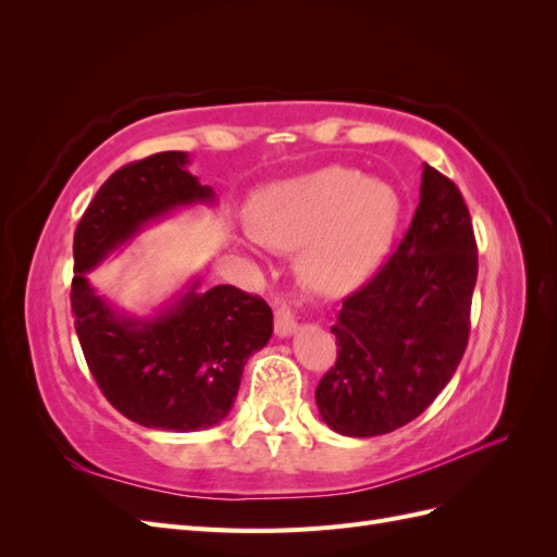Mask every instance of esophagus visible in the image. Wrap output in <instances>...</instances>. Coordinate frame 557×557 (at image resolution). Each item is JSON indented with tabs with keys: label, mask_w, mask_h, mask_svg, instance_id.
<instances>
[{
	"label": "esophagus",
	"mask_w": 557,
	"mask_h": 557,
	"mask_svg": "<svg viewBox=\"0 0 557 557\" xmlns=\"http://www.w3.org/2000/svg\"><path fill=\"white\" fill-rule=\"evenodd\" d=\"M295 330H297V315H295L293 307L283 305V307L276 311V315H274V332H276L278 336H290Z\"/></svg>",
	"instance_id": "1"
}]
</instances>
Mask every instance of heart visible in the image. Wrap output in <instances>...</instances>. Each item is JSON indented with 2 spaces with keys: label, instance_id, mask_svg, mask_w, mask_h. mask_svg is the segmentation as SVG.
<instances>
[{
  "label": "heart",
  "instance_id": "heart-1",
  "mask_svg": "<svg viewBox=\"0 0 557 557\" xmlns=\"http://www.w3.org/2000/svg\"><path fill=\"white\" fill-rule=\"evenodd\" d=\"M401 221L391 183L325 166L269 185L252 201L250 248L301 250L299 274L320 295H346L374 274Z\"/></svg>",
  "mask_w": 557,
  "mask_h": 557
}]
</instances>
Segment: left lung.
I'll return each mask as SVG.
<instances>
[{
    "label": "left lung",
    "mask_w": 557,
    "mask_h": 557,
    "mask_svg": "<svg viewBox=\"0 0 557 557\" xmlns=\"http://www.w3.org/2000/svg\"><path fill=\"white\" fill-rule=\"evenodd\" d=\"M476 274L462 193L425 164L401 244L344 299L332 325L339 350L315 387V404L334 432L387 434L430 407L465 356Z\"/></svg>",
    "instance_id": "left-lung-1"
}]
</instances>
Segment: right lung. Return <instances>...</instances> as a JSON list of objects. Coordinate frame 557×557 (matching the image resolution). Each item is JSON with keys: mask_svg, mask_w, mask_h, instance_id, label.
<instances>
[{"mask_svg": "<svg viewBox=\"0 0 557 557\" xmlns=\"http://www.w3.org/2000/svg\"><path fill=\"white\" fill-rule=\"evenodd\" d=\"M164 150L129 162L97 190L74 232V327L99 391L144 428L195 432L218 425L239 393L244 364L274 330L267 301L234 285L201 293L199 278L153 318L113 309L86 272L146 223L178 207L213 201L185 164Z\"/></svg>", "mask_w": 557, "mask_h": 557, "instance_id": "obj_1", "label": "right lung"}]
</instances>
